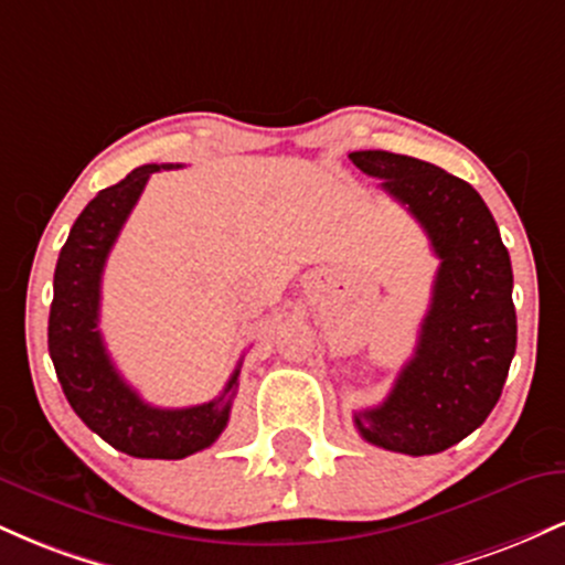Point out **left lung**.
<instances>
[{
    "mask_svg": "<svg viewBox=\"0 0 565 565\" xmlns=\"http://www.w3.org/2000/svg\"><path fill=\"white\" fill-rule=\"evenodd\" d=\"M350 161L412 212L440 260L414 355L391 395L353 423L380 449L438 454L481 427L502 395L518 340L510 255L465 180L391 151H353Z\"/></svg>",
    "mask_w": 565,
    "mask_h": 565,
    "instance_id": "left-lung-1",
    "label": "left lung"
}]
</instances>
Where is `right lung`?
<instances>
[{
	"label": "right lung",
	"mask_w": 565,
	"mask_h": 565,
	"mask_svg": "<svg viewBox=\"0 0 565 565\" xmlns=\"http://www.w3.org/2000/svg\"><path fill=\"white\" fill-rule=\"evenodd\" d=\"M161 170L172 164L138 167L121 183L103 188L76 217L55 265L47 345L63 393L89 430L129 457L183 459L215 444L225 430L242 364L210 404L159 408L127 385L97 329L108 252L148 178Z\"/></svg>",
	"instance_id": "right-lung-1"
}]
</instances>
